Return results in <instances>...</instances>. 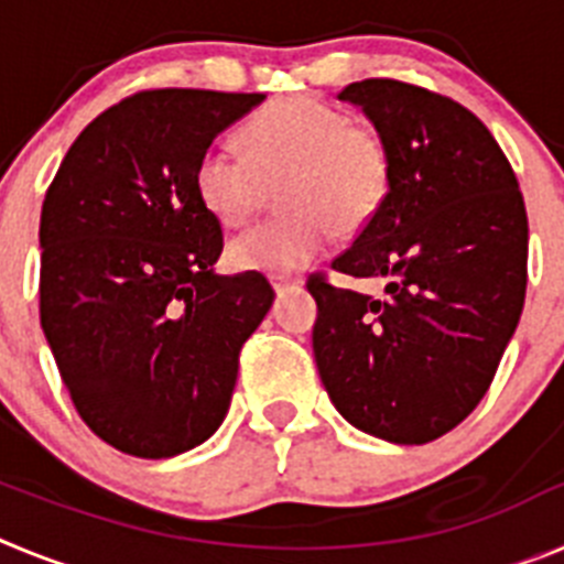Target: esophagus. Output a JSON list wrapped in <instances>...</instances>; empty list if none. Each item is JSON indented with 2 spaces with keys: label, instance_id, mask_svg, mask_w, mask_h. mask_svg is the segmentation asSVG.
<instances>
[{
  "label": "esophagus",
  "instance_id": "obj_1",
  "mask_svg": "<svg viewBox=\"0 0 564 564\" xmlns=\"http://www.w3.org/2000/svg\"><path fill=\"white\" fill-rule=\"evenodd\" d=\"M271 285H273V291H276V293H285L288 288L302 285V279H296V276H271Z\"/></svg>",
  "mask_w": 564,
  "mask_h": 564
}]
</instances>
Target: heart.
<instances>
[{"mask_svg":"<svg viewBox=\"0 0 564 564\" xmlns=\"http://www.w3.org/2000/svg\"><path fill=\"white\" fill-rule=\"evenodd\" d=\"M248 154L217 141L203 149L194 188L203 208L226 228L246 226L279 188L285 214L239 234L228 246L237 271L293 273L338 234H356L387 200L390 149L381 134L350 123L341 109L293 96L259 109L242 129Z\"/></svg>","mask_w":564,"mask_h":564,"instance_id":"heart-1","label":"heart"}]
</instances>
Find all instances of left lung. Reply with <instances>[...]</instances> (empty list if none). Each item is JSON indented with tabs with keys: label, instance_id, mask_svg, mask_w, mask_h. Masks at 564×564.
<instances>
[{
	"label": "left lung",
	"instance_id": "8db88e82",
	"mask_svg": "<svg viewBox=\"0 0 564 564\" xmlns=\"http://www.w3.org/2000/svg\"><path fill=\"white\" fill-rule=\"evenodd\" d=\"M338 101L370 118L392 177L333 268L387 288L372 299L313 273V356L344 421L421 446L475 410L514 336L528 282L525 203L495 134L452 98L367 78Z\"/></svg>",
	"mask_w": 564,
	"mask_h": 564
}]
</instances>
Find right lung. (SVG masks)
<instances>
[{
  "label": "right lung",
  "instance_id": "add662e5",
  "mask_svg": "<svg viewBox=\"0 0 564 564\" xmlns=\"http://www.w3.org/2000/svg\"><path fill=\"white\" fill-rule=\"evenodd\" d=\"M262 93L147 89L87 123L44 194L39 313L78 415L161 460L220 430L239 350L273 305L262 273L220 276L223 228L194 169Z\"/></svg>",
  "mask_w": 564,
  "mask_h": 564
}]
</instances>
